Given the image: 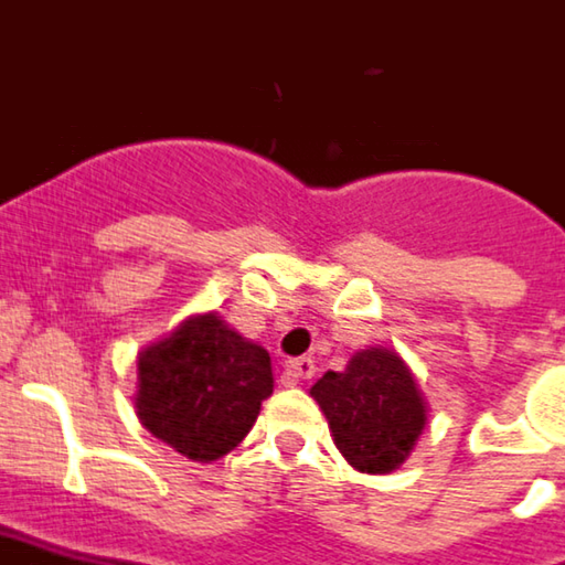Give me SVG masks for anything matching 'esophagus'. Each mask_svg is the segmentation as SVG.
<instances>
[{
  "label": "esophagus",
  "mask_w": 565,
  "mask_h": 565,
  "mask_svg": "<svg viewBox=\"0 0 565 565\" xmlns=\"http://www.w3.org/2000/svg\"><path fill=\"white\" fill-rule=\"evenodd\" d=\"M287 373L292 379H312L316 376V362H312L310 355H298V359L287 362Z\"/></svg>",
  "instance_id": "obj_1"
}]
</instances>
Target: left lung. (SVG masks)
Returning a JSON list of instances; mask_svg holds the SVG:
<instances>
[{"label":"left lung","instance_id":"1","mask_svg":"<svg viewBox=\"0 0 565 565\" xmlns=\"http://www.w3.org/2000/svg\"><path fill=\"white\" fill-rule=\"evenodd\" d=\"M335 448L367 473L399 468L425 428V402L399 355L371 348L350 359L348 371H327L312 385Z\"/></svg>","mask_w":565,"mask_h":565}]
</instances>
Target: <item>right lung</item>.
Masks as SVG:
<instances>
[{"label": "right lung", "instance_id": "obj_1", "mask_svg": "<svg viewBox=\"0 0 565 565\" xmlns=\"http://www.w3.org/2000/svg\"><path fill=\"white\" fill-rule=\"evenodd\" d=\"M273 393L269 353L217 316H198L137 362L143 428L198 462L230 454Z\"/></svg>", "mask_w": 565, "mask_h": 565}]
</instances>
